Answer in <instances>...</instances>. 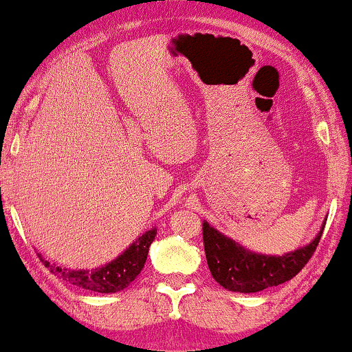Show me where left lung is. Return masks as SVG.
Returning a JSON list of instances; mask_svg holds the SVG:
<instances>
[{
  "label": "left lung",
  "instance_id": "obj_1",
  "mask_svg": "<svg viewBox=\"0 0 352 352\" xmlns=\"http://www.w3.org/2000/svg\"><path fill=\"white\" fill-rule=\"evenodd\" d=\"M325 223L327 220L317 236L304 248L283 255H267L245 249L204 220V248L213 280L228 291L245 294L289 281L316 252Z\"/></svg>",
  "mask_w": 352,
  "mask_h": 352
}]
</instances>
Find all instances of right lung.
Here are the masks:
<instances>
[{
	"label": "right lung",
	"instance_id": "1",
	"mask_svg": "<svg viewBox=\"0 0 352 352\" xmlns=\"http://www.w3.org/2000/svg\"><path fill=\"white\" fill-rule=\"evenodd\" d=\"M155 236H157V228H150L115 260L102 267L92 268V270H72V268L58 267L56 263H50L48 260H45L42 254H38V257L45 263V267H48L50 272L54 276L61 278L63 281L79 286L82 289L95 291V293H118L129 286L142 272L150 244L153 243Z\"/></svg>",
	"mask_w": 352,
	"mask_h": 352
}]
</instances>
